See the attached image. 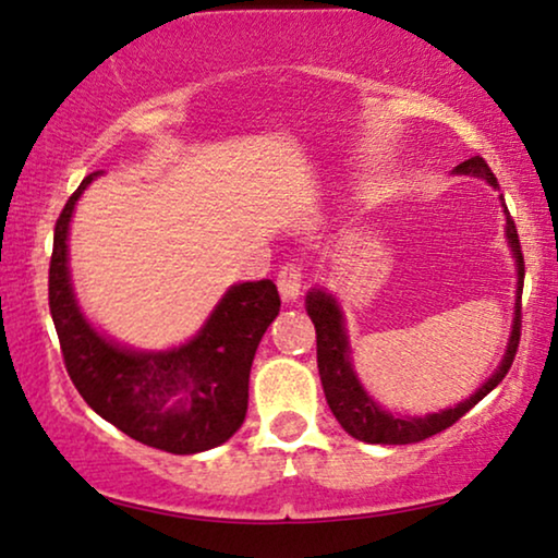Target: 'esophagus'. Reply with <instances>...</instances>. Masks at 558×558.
Masks as SVG:
<instances>
[{"instance_id":"obj_1","label":"esophagus","mask_w":558,"mask_h":558,"mask_svg":"<svg viewBox=\"0 0 558 558\" xmlns=\"http://www.w3.org/2000/svg\"><path fill=\"white\" fill-rule=\"evenodd\" d=\"M278 291L283 301H295L303 291V267L299 263H286L278 270Z\"/></svg>"}]
</instances>
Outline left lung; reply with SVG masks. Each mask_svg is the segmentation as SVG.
Here are the masks:
<instances>
[{
    "instance_id": "left-lung-1",
    "label": "left lung",
    "mask_w": 558,
    "mask_h": 558,
    "mask_svg": "<svg viewBox=\"0 0 558 558\" xmlns=\"http://www.w3.org/2000/svg\"><path fill=\"white\" fill-rule=\"evenodd\" d=\"M457 173L464 175H477L485 178L487 183H493L497 189V178L485 158L474 155V158L459 162ZM505 209V234H508L510 250L515 255L518 265V303H515V322H512V333L505 349V356L500 367L495 369V375L474 392L470 400L459 403L457 408H447L441 413L423 415V418H398L388 411H383L373 398L367 396L360 380H356L352 362H349V341L344 331V322H341V311L337 301L331 299L326 291L314 288L306 295V311L311 322L316 326V360H318V375H322L324 396L329 403L331 413L337 415L341 428L347 430L354 439L367 441V444H415L428 439V436L439 434V430L449 428L451 423H457L466 411H472L489 390H495L502 383V377L508 375V369L515 360L518 344H521V293H523V278H525V263H523V250L521 240H518L515 221L508 214V206L502 202Z\"/></svg>"
}]
</instances>
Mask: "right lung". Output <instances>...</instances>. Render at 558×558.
Masks as SVG:
<instances>
[{
	"instance_id": "1",
	"label": "right lung",
	"mask_w": 558,
	"mask_h": 558,
	"mask_svg": "<svg viewBox=\"0 0 558 558\" xmlns=\"http://www.w3.org/2000/svg\"><path fill=\"white\" fill-rule=\"evenodd\" d=\"M86 175L56 221L48 301L65 369L81 398L111 426L170 454H196L225 444L247 413L250 367L280 311L272 280L227 291L204 329L170 352H135L94 331L73 299L69 221Z\"/></svg>"
}]
</instances>
